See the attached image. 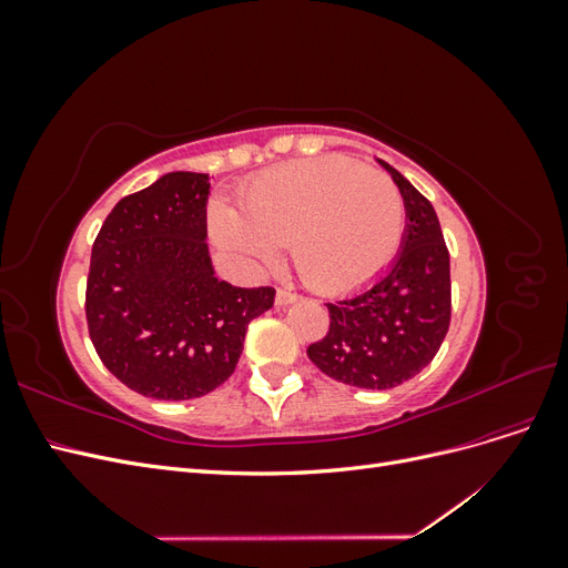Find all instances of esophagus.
Masks as SVG:
<instances>
[{"instance_id": "34e87169", "label": "esophagus", "mask_w": 568, "mask_h": 568, "mask_svg": "<svg viewBox=\"0 0 568 568\" xmlns=\"http://www.w3.org/2000/svg\"><path fill=\"white\" fill-rule=\"evenodd\" d=\"M294 301H296V294H294V291H291L288 286H282V288H277V303H280V305L294 303Z\"/></svg>"}]
</instances>
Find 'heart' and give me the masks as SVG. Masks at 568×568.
Masks as SVG:
<instances>
[{
	"label": "heart",
	"mask_w": 568,
	"mask_h": 568,
	"mask_svg": "<svg viewBox=\"0 0 568 568\" xmlns=\"http://www.w3.org/2000/svg\"><path fill=\"white\" fill-rule=\"evenodd\" d=\"M225 246L270 263L291 244L305 284L341 294L367 284L400 248L405 201L395 182L348 156L270 168L242 194V213L217 209Z\"/></svg>",
	"instance_id": "obj_1"
}]
</instances>
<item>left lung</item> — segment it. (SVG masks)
<instances>
[{"label":"left lung","instance_id":"1","mask_svg":"<svg viewBox=\"0 0 568 568\" xmlns=\"http://www.w3.org/2000/svg\"><path fill=\"white\" fill-rule=\"evenodd\" d=\"M398 184L407 234L398 261L359 294L326 303L329 332L307 357L332 379L357 388H393L417 376L450 326V253L432 201L398 170L379 161Z\"/></svg>","mask_w":568,"mask_h":568}]
</instances>
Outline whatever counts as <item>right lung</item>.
Returning <instances> with one entry per match:
<instances>
[{
	"label": "right lung",
	"instance_id": "1",
	"mask_svg": "<svg viewBox=\"0 0 568 568\" xmlns=\"http://www.w3.org/2000/svg\"><path fill=\"white\" fill-rule=\"evenodd\" d=\"M209 189L203 173H168L120 199L92 244L90 338L115 379L146 398H201L225 384L248 322L274 303L272 286L213 274Z\"/></svg>",
	"mask_w": 568,
	"mask_h": 568
}]
</instances>
